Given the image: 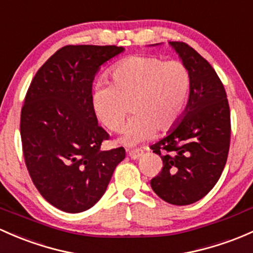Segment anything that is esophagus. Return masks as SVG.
Returning a JSON list of instances; mask_svg holds the SVG:
<instances>
[{"label": "esophagus", "mask_w": 253, "mask_h": 253, "mask_svg": "<svg viewBox=\"0 0 253 253\" xmlns=\"http://www.w3.org/2000/svg\"><path fill=\"white\" fill-rule=\"evenodd\" d=\"M128 155L129 158L135 160V159H139L143 155V150L142 149H132V150H128Z\"/></svg>", "instance_id": "34e87169"}]
</instances>
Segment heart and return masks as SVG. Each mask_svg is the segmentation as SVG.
I'll list each match as a JSON object with an SVG mask.
<instances>
[{"label":"heart","instance_id":"heart-1","mask_svg":"<svg viewBox=\"0 0 253 253\" xmlns=\"http://www.w3.org/2000/svg\"><path fill=\"white\" fill-rule=\"evenodd\" d=\"M110 84H98L91 94L92 108L106 128L122 129V142L134 145L154 131L165 133L178 124L191 89L184 63L154 55H131L111 68ZM130 106H128V104Z\"/></svg>","mask_w":253,"mask_h":253}]
</instances>
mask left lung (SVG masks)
Returning a JSON list of instances; mask_svg holds the SVG:
<instances>
[{"label": "left lung", "mask_w": 253, "mask_h": 253, "mask_svg": "<svg viewBox=\"0 0 253 253\" xmlns=\"http://www.w3.org/2000/svg\"><path fill=\"white\" fill-rule=\"evenodd\" d=\"M189 70L191 89L180 122L150 147L162 169L150 180L166 203L184 206L203 199L219 179L230 145V110L211 64L184 42H169Z\"/></svg>", "instance_id": "1"}]
</instances>
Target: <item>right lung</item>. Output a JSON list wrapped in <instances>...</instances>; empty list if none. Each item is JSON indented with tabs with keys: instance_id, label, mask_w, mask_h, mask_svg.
Returning <instances> with one entry per match:
<instances>
[{
	"instance_id": "1",
	"label": "right lung",
	"mask_w": 253,
	"mask_h": 253,
	"mask_svg": "<svg viewBox=\"0 0 253 253\" xmlns=\"http://www.w3.org/2000/svg\"><path fill=\"white\" fill-rule=\"evenodd\" d=\"M124 52L118 46L78 44L58 49L31 81L20 115L24 160L37 190L69 213L99 201L125 149L102 150L109 134L92 108L100 66Z\"/></svg>"
}]
</instances>
